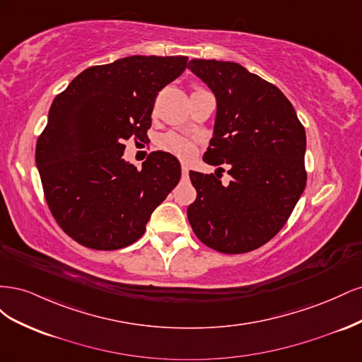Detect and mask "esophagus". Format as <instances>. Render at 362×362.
Segmentation results:
<instances>
[{
  "mask_svg": "<svg viewBox=\"0 0 362 362\" xmlns=\"http://www.w3.org/2000/svg\"><path fill=\"white\" fill-rule=\"evenodd\" d=\"M181 173H182L184 178L189 177V166H187V164H182V166H181Z\"/></svg>",
  "mask_w": 362,
  "mask_h": 362,
  "instance_id": "34e87169",
  "label": "esophagus"
}]
</instances>
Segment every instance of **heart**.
Returning <instances> with one entry per match:
<instances>
[{"label":"heart","mask_w":362,"mask_h":362,"mask_svg":"<svg viewBox=\"0 0 362 362\" xmlns=\"http://www.w3.org/2000/svg\"><path fill=\"white\" fill-rule=\"evenodd\" d=\"M204 90L202 87L194 86L193 87V93ZM160 146L163 151L169 152V154L178 157L181 160H192L198 151V146H196V141L190 137H185L177 133H169L166 136H163L160 140Z\"/></svg>","instance_id":"heart-1"}]
</instances>
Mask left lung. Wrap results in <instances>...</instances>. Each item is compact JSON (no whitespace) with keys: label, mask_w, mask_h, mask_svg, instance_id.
Returning <instances> with one entry per match:
<instances>
[{"label":"left lung","mask_w":362,"mask_h":362,"mask_svg":"<svg viewBox=\"0 0 362 362\" xmlns=\"http://www.w3.org/2000/svg\"><path fill=\"white\" fill-rule=\"evenodd\" d=\"M189 69L217 100L214 136L204 160L216 175L190 170L193 233L222 254L266 245L287 223L306 185L305 128L275 84L242 64L193 59ZM222 163L232 181L221 184Z\"/></svg>","instance_id":"left-lung-1"}]
</instances>
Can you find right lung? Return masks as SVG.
<instances>
[{
	"label": "right lung",
	"mask_w": 362,
	"mask_h": 362,
	"mask_svg": "<svg viewBox=\"0 0 362 362\" xmlns=\"http://www.w3.org/2000/svg\"><path fill=\"white\" fill-rule=\"evenodd\" d=\"M187 60L133 56L92 66L54 98L36 164L54 221L76 243L116 250L137 242L178 184L173 156L151 152L137 169L124 161V141L146 139L158 92Z\"/></svg>",
	"instance_id": "1"
}]
</instances>
